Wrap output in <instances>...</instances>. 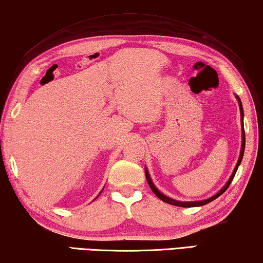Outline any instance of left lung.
Returning <instances> with one entry per match:
<instances>
[{
	"label": "left lung",
	"mask_w": 263,
	"mask_h": 263,
	"mask_svg": "<svg viewBox=\"0 0 263 263\" xmlns=\"http://www.w3.org/2000/svg\"><path fill=\"white\" fill-rule=\"evenodd\" d=\"M235 98L237 100V102H239V107H240V114H241V132H242V143H241V151H240V156H239V160H237V163L235 165V168H234V171L232 173V175H230L229 180L226 182V184L222 187L219 192H217L215 195H213L211 197H208V199L205 200H201V201H177V200H174L172 197H169L167 195H164V194L161 193L159 189L155 187V184L153 183V181L151 179V175H149V172L147 167H144V173H145V179H147V182L149 184V187L153 191V193L155 194V195L159 197L160 200H162L165 203H169V204H173V205H177V207H184V208H188V207H200V205H203V204H207L209 202L214 201L215 199H217L221 194H223L226 191H227V188L229 187L230 182H232L234 176H235V174L237 172V168H239V165L241 164V161H242V157H243V153H245V144H246V136H245V128H243V108H242V103H241V100L237 95H235Z\"/></svg>",
	"instance_id": "1"
}]
</instances>
